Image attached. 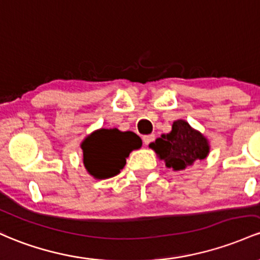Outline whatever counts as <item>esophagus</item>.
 Masks as SVG:
<instances>
[{"label": "esophagus", "instance_id": "obj_1", "mask_svg": "<svg viewBox=\"0 0 260 260\" xmlns=\"http://www.w3.org/2000/svg\"><path fill=\"white\" fill-rule=\"evenodd\" d=\"M142 140H144L145 145H148V144H151V142H152L154 140V135H153V134H151V135H145L144 138H142Z\"/></svg>", "mask_w": 260, "mask_h": 260}]
</instances>
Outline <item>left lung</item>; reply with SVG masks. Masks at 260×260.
Instances as JSON below:
<instances>
[{"instance_id": "8db88e82", "label": "left lung", "mask_w": 260, "mask_h": 260, "mask_svg": "<svg viewBox=\"0 0 260 260\" xmlns=\"http://www.w3.org/2000/svg\"><path fill=\"white\" fill-rule=\"evenodd\" d=\"M150 147L159 154L168 168L174 171L206 158L209 153L208 140L184 120L174 121L171 133L157 139Z\"/></svg>"}]
</instances>
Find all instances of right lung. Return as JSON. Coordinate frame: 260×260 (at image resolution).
I'll use <instances>...</instances> for the list:
<instances>
[{
	"label": "right lung",
	"mask_w": 260,
	"mask_h": 260,
	"mask_svg": "<svg viewBox=\"0 0 260 260\" xmlns=\"http://www.w3.org/2000/svg\"><path fill=\"white\" fill-rule=\"evenodd\" d=\"M141 145V139L133 131L101 129L83 142L84 167L98 179L114 177L124 168L131 151Z\"/></svg>",
	"instance_id": "add662e5"
}]
</instances>
